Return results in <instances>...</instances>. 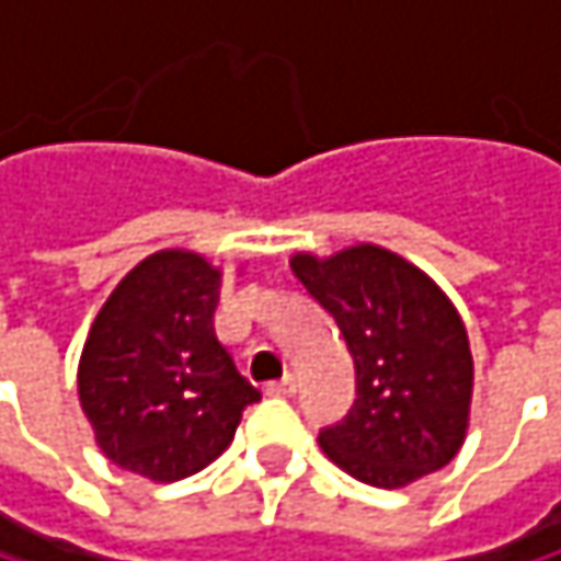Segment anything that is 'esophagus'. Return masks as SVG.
<instances>
[{
    "mask_svg": "<svg viewBox=\"0 0 561 561\" xmlns=\"http://www.w3.org/2000/svg\"><path fill=\"white\" fill-rule=\"evenodd\" d=\"M291 392H295V377H282V380L266 383V396H291Z\"/></svg>",
    "mask_w": 561,
    "mask_h": 561,
    "instance_id": "obj_1",
    "label": "esophagus"
}]
</instances>
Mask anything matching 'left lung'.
<instances>
[{
  "mask_svg": "<svg viewBox=\"0 0 561 561\" xmlns=\"http://www.w3.org/2000/svg\"><path fill=\"white\" fill-rule=\"evenodd\" d=\"M291 273L331 311L354 357L357 399L321 428L324 455L370 488H405L445 468L468 428L474 364L445 291L383 247L331 260L298 253Z\"/></svg>",
  "mask_w": 561,
  "mask_h": 561,
  "instance_id": "8db88e82",
  "label": "left lung"
}]
</instances>
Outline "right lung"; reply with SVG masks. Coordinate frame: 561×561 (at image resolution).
Wrapping results in <instances>:
<instances>
[{
	"label": "right lung",
	"mask_w": 561,
	"mask_h": 561,
	"mask_svg": "<svg viewBox=\"0 0 561 561\" xmlns=\"http://www.w3.org/2000/svg\"><path fill=\"white\" fill-rule=\"evenodd\" d=\"M220 273L162 250L113 288L83 344L77 390L103 455L149 481H181L230 442L260 390L217 341Z\"/></svg>",
	"instance_id": "add662e5"
}]
</instances>
